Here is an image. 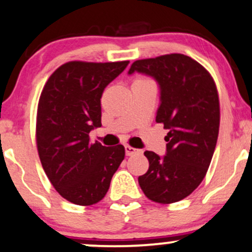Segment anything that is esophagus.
I'll use <instances>...</instances> for the list:
<instances>
[{
  "instance_id": "34e87169",
  "label": "esophagus",
  "mask_w": 252,
  "mask_h": 252,
  "mask_svg": "<svg viewBox=\"0 0 252 252\" xmlns=\"http://www.w3.org/2000/svg\"><path fill=\"white\" fill-rule=\"evenodd\" d=\"M138 153H141L140 149H136V148H134V147H130V146H126V156H131V155L138 154Z\"/></svg>"
}]
</instances>
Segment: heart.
<instances>
[{
    "mask_svg": "<svg viewBox=\"0 0 252 252\" xmlns=\"http://www.w3.org/2000/svg\"><path fill=\"white\" fill-rule=\"evenodd\" d=\"M143 80H149V79H147V78H143V77H140V78H136L135 82H143Z\"/></svg>",
    "mask_w": 252,
    "mask_h": 252,
    "instance_id": "heart-1",
    "label": "heart"
}]
</instances>
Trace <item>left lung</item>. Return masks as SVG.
Here are the masks:
<instances>
[{"label":"left lung","instance_id":"obj_1","mask_svg":"<svg viewBox=\"0 0 252 252\" xmlns=\"http://www.w3.org/2000/svg\"><path fill=\"white\" fill-rule=\"evenodd\" d=\"M134 72L158 83L161 103L156 122L169 130L163 158L144 152L149 168L138 176V184L150 200L180 201L204 180L215 153L220 123L216 83L204 66L180 53L136 60L129 74Z\"/></svg>","mask_w":252,"mask_h":252}]
</instances>
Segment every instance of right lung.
Wrapping results in <instances>:
<instances>
[{"label": "right lung", "mask_w": 252, "mask_h": 252, "mask_svg": "<svg viewBox=\"0 0 252 252\" xmlns=\"http://www.w3.org/2000/svg\"><path fill=\"white\" fill-rule=\"evenodd\" d=\"M129 62H68L43 86L37 104L35 138L46 175L63 198L80 206L105 196L123 161L122 144L104 147L90 141L102 126L100 98Z\"/></svg>", "instance_id": "right-lung-1"}]
</instances>
